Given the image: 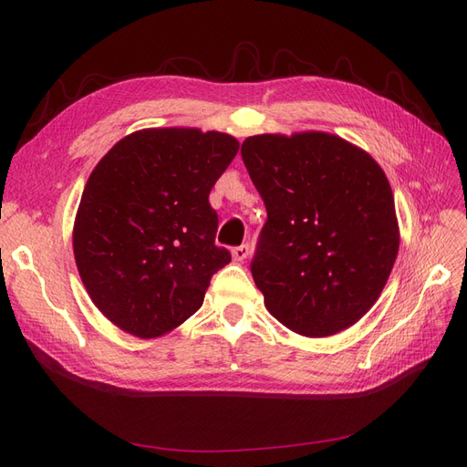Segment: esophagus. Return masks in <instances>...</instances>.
<instances>
[{"label":"esophagus","instance_id":"obj_1","mask_svg":"<svg viewBox=\"0 0 467 467\" xmlns=\"http://www.w3.org/2000/svg\"><path fill=\"white\" fill-rule=\"evenodd\" d=\"M251 253V249H249V245H239V247H234L232 249V257H234V261H237V263H242L244 259H247V255Z\"/></svg>","mask_w":467,"mask_h":467}]
</instances>
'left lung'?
<instances>
[{"label": "left lung", "mask_w": 467, "mask_h": 467, "mask_svg": "<svg viewBox=\"0 0 467 467\" xmlns=\"http://www.w3.org/2000/svg\"><path fill=\"white\" fill-rule=\"evenodd\" d=\"M242 158L266 206L251 275L290 331L329 337L376 304L400 251L389 181L329 132L257 134Z\"/></svg>", "instance_id": "obj_1"}]
</instances>
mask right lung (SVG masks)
Returning <instances> with one entry per match:
<instances>
[{
	"instance_id": "add662e5",
	"label": "right lung",
	"mask_w": 467,
	"mask_h": 467,
	"mask_svg": "<svg viewBox=\"0 0 467 467\" xmlns=\"http://www.w3.org/2000/svg\"><path fill=\"white\" fill-rule=\"evenodd\" d=\"M239 142L199 129L124 136L91 171L74 222V257L91 302L119 329L155 338L187 321L232 261L208 202Z\"/></svg>"
}]
</instances>
